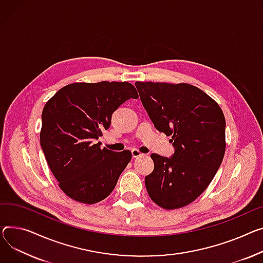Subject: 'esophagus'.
<instances>
[{"mask_svg":"<svg viewBox=\"0 0 263 263\" xmlns=\"http://www.w3.org/2000/svg\"><path fill=\"white\" fill-rule=\"evenodd\" d=\"M131 154H132L133 159H135V157H138V156L143 155V153H142L141 151H139V150H137V149H132V150H131Z\"/></svg>","mask_w":263,"mask_h":263,"instance_id":"esophagus-1","label":"esophagus"}]
</instances>
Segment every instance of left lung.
I'll use <instances>...</instances> for the list:
<instances>
[{"mask_svg":"<svg viewBox=\"0 0 263 263\" xmlns=\"http://www.w3.org/2000/svg\"><path fill=\"white\" fill-rule=\"evenodd\" d=\"M135 86L154 127L172 136L174 148L170 157L151 154L148 195L165 209L184 207L208 187L223 161L224 114L195 85L136 81Z\"/></svg>","mask_w":263,"mask_h":263,"instance_id":"left-lung-1","label":"left lung"}]
</instances>
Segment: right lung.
Returning <instances> with one entry per match:
<instances>
[{
	"mask_svg": "<svg viewBox=\"0 0 263 263\" xmlns=\"http://www.w3.org/2000/svg\"><path fill=\"white\" fill-rule=\"evenodd\" d=\"M130 98H138L129 82L72 83L45 104L40 144L46 162L66 196L85 204L106 199L131 152L100 148L97 139L111 126L112 114Z\"/></svg>",
	"mask_w": 263,
	"mask_h": 263,
	"instance_id": "right-lung-1",
	"label": "right lung"
}]
</instances>
